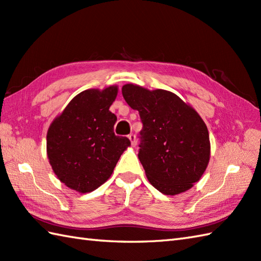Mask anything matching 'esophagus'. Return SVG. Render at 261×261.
Instances as JSON below:
<instances>
[{
  "instance_id": "esophagus-1",
  "label": "esophagus",
  "mask_w": 261,
  "mask_h": 261,
  "mask_svg": "<svg viewBox=\"0 0 261 261\" xmlns=\"http://www.w3.org/2000/svg\"><path fill=\"white\" fill-rule=\"evenodd\" d=\"M127 137H129V139H130V141L132 143V146H136L137 145V137H136V135L131 134V135H129Z\"/></svg>"
}]
</instances>
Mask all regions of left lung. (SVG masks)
I'll use <instances>...</instances> for the list:
<instances>
[{
    "label": "left lung",
    "mask_w": 261,
    "mask_h": 261,
    "mask_svg": "<svg viewBox=\"0 0 261 261\" xmlns=\"http://www.w3.org/2000/svg\"><path fill=\"white\" fill-rule=\"evenodd\" d=\"M122 95L142 122L139 157L151 185L166 195L185 192L210 160V138L201 116L176 94L126 84Z\"/></svg>",
    "instance_id": "1"
}]
</instances>
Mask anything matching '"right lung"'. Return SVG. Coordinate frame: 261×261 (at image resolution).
<instances>
[{"mask_svg": "<svg viewBox=\"0 0 261 261\" xmlns=\"http://www.w3.org/2000/svg\"><path fill=\"white\" fill-rule=\"evenodd\" d=\"M118 87L86 90L76 95L49 126L47 153L53 170L71 190L88 193L109 179L130 146L114 135L116 116L109 110Z\"/></svg>", "mask_w": 261, "mask_h": 261, "instance_id": "1", "label": "right lung"}]
</instances>
